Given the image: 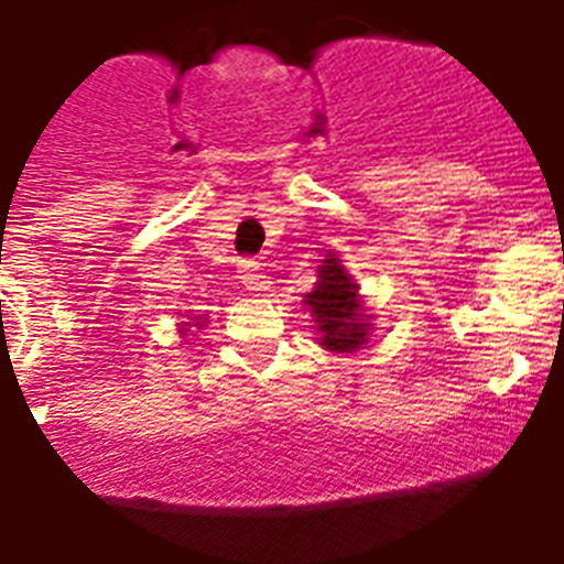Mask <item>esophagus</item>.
Masks as SVG:
<instances>
[{
	"instance_id": "esophagus-1",
	"label": "esophagus",
	"mask_w": 564,
	"mask_h": 564,
	"mask_svg": "<svg viewBox=\"0 0 564 564\" xmlns=\"http://www.w3.org/2000/svg\"><path fill=\"white\" fill-rule=\"evenodd\" d=\"M239 278H242V283H246V290L251 292L269 290V278H265L263 265L257 263V260H242V263H239Z\"/></svg>"
}]
</instances>
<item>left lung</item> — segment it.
Returning <instances> with one entry per match:
<instances>
[{
  "label": "left lung",
  "mask_w": 564,
  "mask_h": 564,
  "mask_svg": "<svg viewBox=\"0 0 564 564\" xmlns=\"http://www.w3.org/2000/svg\"><path fill=\"white\" fill-rule=\"evenodd\" d=\"M304 304L316 322L318 343L327 351L351 354L369 343L371 316L360 301V283L351 281L343 260L327 254L318 265L316 290L304 295Z\"/></svg>",
  "instance_id": "left-lung-1"
}]
</instances>
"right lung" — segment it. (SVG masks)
<instances>
[{"label": "right lung", "mask_w": 564, "mask_h": 564, "mask_svg": "<svg viewBox=\"0 0 564 564\" xmlns=\"http://www.w3.org/2000/svg\"><path fill=\"white\" fill-rule=\"evenodd\" d=\"M202 325H204V322H198V327H202ZM187 327H189V325H184V327H181V334H184V336H187Z\"/></svg>", "instance_id": "obj_1"}]
</instances>
